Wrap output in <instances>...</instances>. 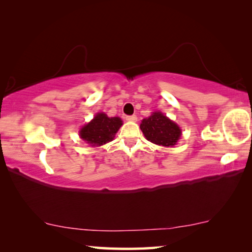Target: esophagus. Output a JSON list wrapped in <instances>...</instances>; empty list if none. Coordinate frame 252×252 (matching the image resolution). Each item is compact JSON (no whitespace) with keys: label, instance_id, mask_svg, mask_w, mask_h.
I'll return each mask as SVG.
<instances>
[{"label":"esophagus","instance_id":"1","mask_svg":"<svg viewBox=\"0 0 252 252\" xmlns=\"http://www.w3.org/2000/svg\"><path fill=\"white\" fill-rule=\"evenodd\" d=\"M126 119V121H131V122H135L136 120H138L136 116H127Z\"/></svg>","mask_w":252,"mask_h":252}]
</instances>
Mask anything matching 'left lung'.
<instances>
[{"mask_svg":"<svg viewBox=\"0 0 252 252\" xmlns=\"http://www.w3.org/2000/svg\"><path fill=\"white\" fill-rule=\"evenodd\" d=\"M140 129L148 141L162 147L176 146L181 136V129L177 123L170 120L160 111L143 119Z\"/></svg>","mask_w":252,"mask_h":252,"instance_id":"obj_1","label":"left lung"}]
</instances>
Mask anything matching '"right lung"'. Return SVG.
Wrapping results in <instances>:
<instances>
[{"label":"right lung","mask_w":252,"mask_h":252,"mask_svg":"<svg viewBox=\"0 0 252 252\" xmlns=\"http://www.w3.org/2000/svg\"><path fill=\"white\" fill-rule=\"evenodd\" d=\"M122 126L119 117L109 118L105 113H96L92 120L80 130V138L92 147H100L112 141Z\"/></svg>","instance_id":"1"}]
</instances>
